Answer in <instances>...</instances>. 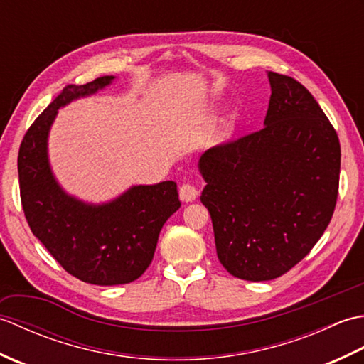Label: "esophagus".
Instances as JSON below:
<instances>
[{
    "label": "esophagus",
    "instance_id": "esophagus-1",
    "mask_svg": "<svg viewBox=\"0 0 364 364\" xmlns=\"http://www.w3.org/2000/svg\"><path fill=\"white\" fill-rule=\"evenodd\" d=\"M197 197H198V189L196 186H192V184L186 183L180 188V198L183 200V202H186V203L194 202Z\"/></svg>",
    "mask_w": 364,
    "mask_h": 364
}]
</instances>
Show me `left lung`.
Segmentation results:
<instances>
[{"mask_svg":"<svg viewBox=\"0 0 364 364\" xmlns=\"http://www.w3.org/2000/svg\"><path fill=\"white\" fill-rule=\"evenodd\" d=\"M264 127L198 159L218 258L241 280L266 282L304 259L335 211L341 146L314 97L267 72Z\"/></svg>","mask_w":364,"mask_h":364,"instance_id":"8db88e82","label":"left lung"}]
</instances>
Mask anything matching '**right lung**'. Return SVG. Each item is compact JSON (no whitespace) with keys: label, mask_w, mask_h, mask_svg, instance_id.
Wrapping results in <instances>:
<instances>
[{"label":"right lung","mask_w":364,"mask_h":364,"mask_svg":"<svg viewBox=\"0 0 364 364\" xmlns=\"http://www.w3.org/2000/svg\"><path fill=\"white\" fill-rule=\"evenodd\" d=\"M114 80L67 86L31 125L18 151L21 205L33 235L68 274L100 286L137 280L150 266L161 228L181 206L175 181L137 184L106 203H89L67 194L54 176L48 136L58 111Z\"/></svg>","instance_id":"obj_1"}]
</instances>
